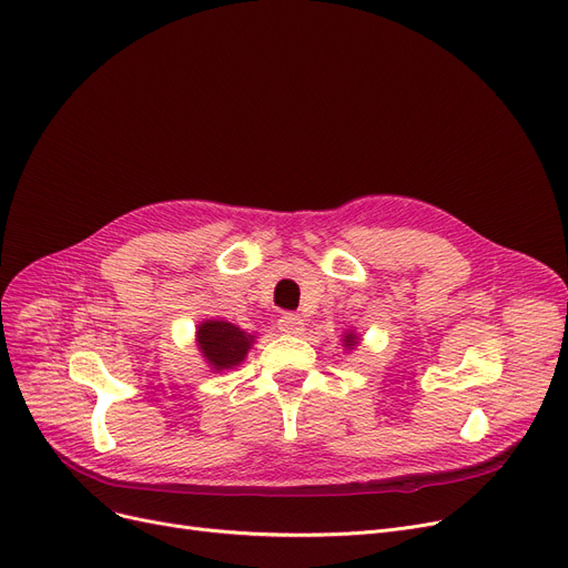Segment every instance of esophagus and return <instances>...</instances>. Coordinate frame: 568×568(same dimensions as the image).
<instances>
[{
	"instance_id": "34e87169",
	"label": "esophagus",
	"mask_w": 568,
	"mask_h": 568,
	"mask_svg": "<svg viewBox=\"0 0 568 568\" xmlns=\"http://www.w3.org/2000/svg\"><path fill=\"white\" fill-rule=\"evenodd\" d=\"M278 329L283 334H292L297 336L304 332V320L297 315V313H283L281 320H278Z\"/></svg>"
}]
</instances>
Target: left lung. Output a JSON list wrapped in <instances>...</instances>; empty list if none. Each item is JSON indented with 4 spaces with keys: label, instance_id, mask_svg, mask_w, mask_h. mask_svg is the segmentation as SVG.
Masks as SVG:
<instances>
[{
    "label": "left lung",
    "instance_id": "obj_1",
    "mask_svg": "<svg viewBox=\"0 0 568 568\" xmlns=\"http://www.w3.org/2000/svg\"><path fill=\"white\" fill-rule=\"evenodd\" d=\"M357 343V338L353 336V334H348V336H345V345H348V348H351V345H355Z\"/></svg>",
    "mask_w": 568,
    "mask_h": 568
}]
</instances>
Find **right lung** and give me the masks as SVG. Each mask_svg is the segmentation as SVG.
<instances>
[{
    "label": "right lung",
    "instance_id": "add662e5",
    "mask_svg": "<svg viewBox=\"0 0 568 568\" xmlns=\"http://www.w3.org/2000/svg\"><path fill=\"white\" fill-rule=\"evenodd\" d=\"M200 348L213 368L236 366L253 345V336L225 320H209L200 327Z\"/></svg>",
    "mask_w": 568,
    "mask_h": 568
}]
</instances>
